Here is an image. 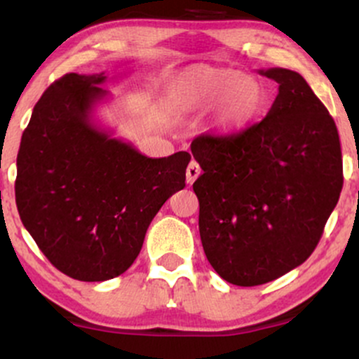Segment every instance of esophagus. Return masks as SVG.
<instances>
[{
  "label": "esophagus",
  "mask_w": 359,
  "mask_h": 359,
  "mask_svg": "<svg viewBox=\"0 0 359 359\" xmlns=\"http://www.w3.org/2000/svg\"><path fill=\"white\" fill-rule=\"evenodd\" d=\"M185 175H187V184H194V182H196L197 177L201 175V167H199V163L196 162V160H192V162L189 163Z\"/></svg>",
  "instance_id": "obj_1"
}]
</instances>
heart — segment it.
I'll return each mask as SVG.
<instances>
[{
    "instance_id": "heart-1",
    "label": "heart",
    "mask_w": 359,
    "mask_h": 359,
    "mask_svg": "<svg viewBox=\"0 0 359 359\" xmlns=\"http://www.w3.org/2000/svg\"><path fill=\"white\" fill-rule=\"evenodd\" d=\"M168 100L175 108L191 113L214 108L211 130L219 137H228L258 116L266 94L262 82L240 71L197 65L172 79Z\"/></svg>"
}]
</instances>
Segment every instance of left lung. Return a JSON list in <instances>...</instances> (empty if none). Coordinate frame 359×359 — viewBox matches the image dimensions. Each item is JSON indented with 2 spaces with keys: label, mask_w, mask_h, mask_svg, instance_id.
<instances>
[{
  "label": "left lung",
  "mask_w": 359,
  "mask_h": 359,
  "mask_svg": "<svg viewBox=\"0 0 359 359\" xmlns=\"http://www.w3.org/2000/svg\"><path fill=\"white\" fill-rule=\"evenodd\" d=\"M278 84L266 116L229 137L201 135L191 151L205 257L221 278L255 287L302 265L343 189L334 119L299 72L258 71Z\"/></svg>",
  "instance_id": "8db88e82"
}]
</instances>
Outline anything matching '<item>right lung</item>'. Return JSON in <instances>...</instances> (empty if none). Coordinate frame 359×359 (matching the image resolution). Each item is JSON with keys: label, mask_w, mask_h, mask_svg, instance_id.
<instances>
[{"label": "right lung", "mask_w": 359, "mask_h": 359, "mask_svg": "<svg viewBox=\"0 0 359 359\" xmlns=\"http://www.w3.org/2000/svg\"><path fill=\"white\" fill-rule=\"evenodd\" d=\"M106 74H65L42 94L16 156V208L48 262L81 282L131 266L148 226L185 187L187 151L150 158L94 121Z\"/></svg>", "instance_id": "1"}]
</instances>
